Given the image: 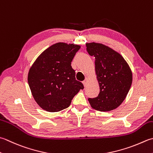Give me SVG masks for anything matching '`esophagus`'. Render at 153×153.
Here are the masks:
<instances>
[{
    "instance_id": "esophagus-1",
    "label": "esophagus",
    "mask_w": 153,
    "mask_h": 153,
    "mask_svg": "<svg viewBox=\"0 0 153 153\" xmlns=\"http://www.w3.org/2000/svg\"><path fill=\"white\" fill-rule=\"evenodd\" d=\"M89 82V79L88 78V77H86V78L85 79L84 81H83V84L84 86H86L87 85H88V83Z\"/></svg>"
}]
</instances>
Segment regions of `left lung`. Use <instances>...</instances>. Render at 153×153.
Segmentation results:
<instances>
[{
	"label": "left lung",
	"mask_w": 153,
	"mask_h": 153,
	"mask_svg": "<svg viewBox=\"0 0 153 153\" xmlns=\"http://www.w3.org/2000/svg\"><path fill=\"white\" fill-rule=\"evenodd\" d=\"M87 51L95 57V70L100 94L88 101L93 109L109 111L120 105L127 97L133 81L129 65L120 53L105 45L86 43Z\"/></svg>",
	"instance_id": "1"
}]
</instances>
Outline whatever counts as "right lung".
I'll list each match as a JSON object with an SVG mask.
<instances>
[{
	"instance_id": "right-lung-1",
	"label": "right lung",
	"mask_w": 153,
	"mask_h": 153,
	"mask_svg": "<svg viewBox=\"0 0 153 153\" xmlns=\"http://www.w3.org/2000/svg\"><path fill=\"white\" fill-rule=\"evenodd\" d=\"M80 46L58 42L48 48L30 68L28 82L32 96L42 109L58 112L70 105L82 82L76 79L71 62Z\"/></svg>"
}]
</instances>
